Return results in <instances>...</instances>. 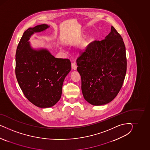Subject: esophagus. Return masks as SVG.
<instances>
[{
  "instance_id": "esophagus-1",
  "label": "esophagus",
  "mask_w": 150,
  "mask_h": 150,
  "mask_svg": "<svg viewBox=\"0 0 150 150\" xmlns=\"http://www.w3.org/2000/svg\"><path fill=\"white\" fill-rule=\"evenodd\" d=\"M77 67V66L75 63H71V68L73 69V70H76Z\"/></svg>"
}]
</instances>
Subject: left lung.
Listing matches in <instances>:
<instances>
[{"label": "left lung", "instance_id": "1", "mask_svg": "<svg viewBox=\"0 0 150 150\" xmlns=\"http://www.w3.org/2000/svg\"><path fill=\"white\" fill-rule=\"evenodd\" d=\"M81 90L89 103H108L123 86L127 67L125 46L121 35L112 26L105 39L92 42L76 59Z\"/></svg>", "mask_w": 150, "mask_h": 150}]
</instances>
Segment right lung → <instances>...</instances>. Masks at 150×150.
<instances>
[{"label":"right lung","mask_w":150,"mask_h":150,"mask_svg":"<svg viewBox=\"0 0 150 150\" xmlns=\"http://www.w3.org/2000/svg\"><path fill=\"white\" fill-rule=\"evenodd\" d=\"M49 27L42 24L25 31L16 52L15 74L23 93L32 104L48 108L59 101L64 80L71 70L68 59L55 58L48 50H32L28 40L34 32Z\"/></svg>","instance_id":"add662e5"}]
</instances>
